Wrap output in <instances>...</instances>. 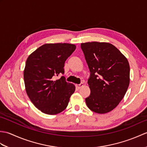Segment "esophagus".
I'll return each instance as SVG.
<instances>
[{
  "label": "esophagus",
  "instance_id": "34e87169",
  "mask_svg": "<svg viewBox=\"0 0 147 147\" xmlns=\"http://www.w3.org/2000/svg\"><path fill=\"white\" fill-rule=\"evenodd\" d=\"M84 85L83 83H81L80 84H79V85H76V87L78 88V89H80V88H82V87Z\"/></svg>",
  "mask_w": 147,
  "mask_h": 147
}]
</instances>
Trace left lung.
<instances>
[{
	"label": "left lung",
	"mask_w": 147,
	"mask_h": 147,
	"mask_svg": "<svg viewBox=\"0 0 147 147\" xmlns=\"http://www.w3.org/2000/svg\"><path fill=\"white\" fill-rule=\"evenodd\" d=\"M90 74V95L85 98L90 110L98 114L111 111L123 98L129 84L127 59L113 45L105 42L81 43Z\"/></svg>",
	"instance_id": "1"
}]
</instances>
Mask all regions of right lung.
Returning <instances> with one entry per match:
<instances>
[{"label": "right lung", "instance_id": "add662e5", "mask_svg": "<svg viewBox=\"0 0 147 147\" xmlns=\"http://www.w3.org/2000/svg\"><path fill=\"white\" fill-rule=\"evenodd\" d=\"M76 49L70 43H47L28 57L24 81L28 96L35 107L47 114L60 113L67 107L75 86L62 74L64 63ZM61 74L59 80L55 77Z\"/></svg>", "mask_w": 147, "mask_h": 147}]
</instances>
